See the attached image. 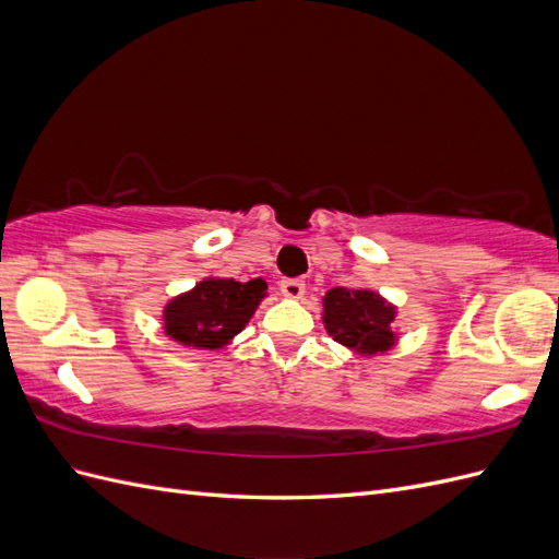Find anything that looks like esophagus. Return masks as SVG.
Here are the masks:
<instances>
[{
  "mask_svg": "<svg viewBox=\"0 0 559 559\" xmlns=\"http://www.w3.org/2000/svg\"><path fill=\"white\" fill-rule=\"evenodd\" d=\"M280 292L286 298H300L302 294H306V282H302V280H282Z\"/></svg>",
  "mask_w": 559,
  "mask_h": 559,
  "instance_id": "esophagus-1",
  "label": "esophagus"
}]
</instances>
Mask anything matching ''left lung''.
<instances>
[{
	"instance_id": "8db88e82",
	"label": "left lung",
	"mask_w": 559,
	"mask_h": 559,
	"mask_svg": "<svg viewBox=\"0 0 559 559\" xmlns=\"http://www.w3.org/2000/svg\"><path fill=\"white\" fill-rule=\"evenodd\" d=\"M321 300H324L321 319L335 343L361 354V357H376L396 345V308L380 294L361 289V286L359 289L335 286Z\"/></svg>"
}]
</instances>
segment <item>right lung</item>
Here are the masks:
<instances>
[{"label":"right lung","instance_id":"right-lung-1","mask_svg":"<svg viewBox=\"0 0 559 559\" xmlns=\"http://www.w3.org/2000/svg\"><path fill=\"white\" fill-rule=\"evenodd\" d=\"M267 296L263 280L205 277L163 308L165 335L193 349H222L238 335Z\"/></svg>","mask_w":559,"mask_h":559}]
</instances>
